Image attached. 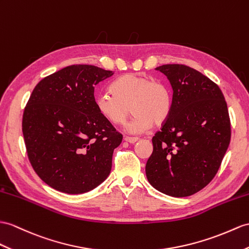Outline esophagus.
I'll return each instance as SVG.
<instances>
[{"label":"esophagus","instance_id":"obj_1","mask_svg":"<svg viewBox=\"0 0 249 249\" xmlns=\"http://www.w3.org/2000/svg\"><path fill=\"white\" fill-rule=\"evenodd\" d=\"M124 139L125 142H128L130 143H134V142H136L138 141L137 137H131V136H124Z\"/></svg>","mask_w":249,"mask_h":249}]
</instances>
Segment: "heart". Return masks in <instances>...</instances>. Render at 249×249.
I'll use <instances>...</instances> for the list:
<instances>
[{
    "label": "heart",
    "instance_id": "1",
    "mask_svg": "<svg viewBox=\"0 0 249 249\" xmlns=\"http://www.w3.org/2000/svg\"><path fill=\"white\" fill-rule=\"evenodd\" d=\"M111 92L96 96V107L102 117L114 124H124L129 115L135 116L129 124L131 133H142L153 124L166 121L172 110V93L165 82L150 77L126 74L115 80Z\"/></svg>",
    "mask_w": 249,
    "mask_h": 249
}]
</instances>
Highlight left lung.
Here are the masks:
<instances>
[{"label": "left lung", "mask_w": 249, "mask_h": 249, "mask_svg": "<svg viewBox=\"0 0 249 249\" xmlns=\"http://www.w3.org/2000/svg\"><path fill=\"white\" fill-rule=\"evenodd\" d=\"M173 89L172 110L152 138L145 165L149 183L174 197L202 190L213 179L231 136L227 104L208 77L183 64L156 68Z\"/></svg>", "instance_id": "obj_1"}]
</instances>
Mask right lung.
<instances>
[{"mask_svg": "<svg viewBox=\"0 0 249 249\" xmlns=\"http://www.w3.org/2000/svg\"><path fill=\"white\" fill-rule=\"evenodd\" d=\"M112 75L94 65L66 66L42 79L30 95L22 119L26 152L53 189L79 195L110 174L123 135L97 110L94 89Z\"/></svg>", "mask_w": 249, "mask_h": 249, "instance_id": "right-lung-1", "label": "right lung"}]
</instances>
